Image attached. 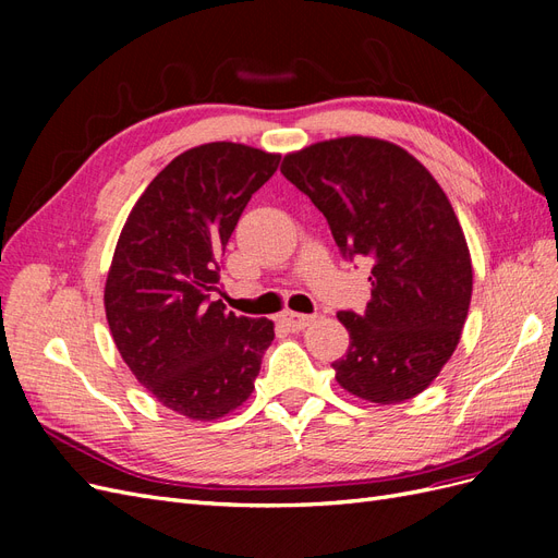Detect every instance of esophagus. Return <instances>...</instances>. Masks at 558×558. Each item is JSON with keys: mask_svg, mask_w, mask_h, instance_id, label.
Returning <instances> with one entry per match:
<instances>
[{"mask_svg": "<svg viewBox=\"0 0 558 558\" xmlns=\"http://www.w3.org/2000/svg\"><path fill=\"white\" fill-rule=\"evenodd\" d=\"M314 318H316V316H312V314H298V312H286V314H281V320H283V324L289 326L293 332L305 330Z\"/></svg>", "mask_w": 558, "mask_h": 558, "instance_id": "1", "label": "esophagus"}]
</instances>
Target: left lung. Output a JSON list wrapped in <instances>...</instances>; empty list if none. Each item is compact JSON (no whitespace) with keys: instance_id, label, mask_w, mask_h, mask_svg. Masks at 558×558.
<instances>
[{"instance_id":"1","label":"left lung","mask_w":558,"mask_h":558,"mask_svg":"<svg viewBox=\"0 0 558 558\" xmlns=\"http://www.w3.org/2000/svg\"><path fill=\"white\" fill-rule=\"evenodd\" d=\"M281 174L326 216L347 260L373 263L365 312L337 314L349 351L335 379L369 402L414 398L451 359L472 295L470 251L440 183L373 137L312 144L286 156Z\"/></svg>"}]
</instances>
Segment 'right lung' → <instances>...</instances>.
Instances as JSON below:
<instances>
[{
    "label": "right lung",
    "instance_id": "right-lung-1",
    "mask_svg": "<svg viewBox=\"0 0 558 558\" xmlns=\"http://www.w3.org/2000/svg\"><path fill=\"white\" fill-rule=\"evenodd\" d=\"M279 160L232 142L185 150L148 183L118 238L105 289L113 342L148 393L189 418L238 410L275 340L272 320L234 316L211 295L230 234Z\"/></svg>",
    "mask_w": 558,
    "mask_h": 558
}]
</instances>
